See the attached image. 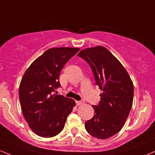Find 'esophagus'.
Instances as JSON below:
<instances>
[{
	"mask_svg": "<svg viewBox=\"0 0 155 155\" xmlns=\"http://www.w3.org/2000/svg\"><path fill=\"white\" fill-rule=\"evenodd\" d=\"M84 103L83 101H81V100H80V101H76V105H82Z\"/></svg>",
	"mask_w": 155,
	"mask_h": 155,
	"instance_id": "34e87169",
	"label": "esophagus"
}]
</instances>
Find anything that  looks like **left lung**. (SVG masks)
Returning <instances> with one entry per match:
<instances>
[{
    "label": "left lung",
    "instance_id": "8db88e82",
    "mask_svg": "<svg viewBox=\"0 0 155 155\" xmlns=\"http://www.w3.org/2000/svg\"><path fill=\"white\" fill-rule=\"evenodd\" d=\"M78 56L89 65L96 84L102 90L99 104L92 106L94 116L86 121L85 128L92 137L107 139L120 131L129 115L133 82L118 60L102 46L81 50Z\"/></svg>",
    "mask_w": 155,
    "mask_h": 155
}]
</instances>
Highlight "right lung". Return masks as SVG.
<instances>
[{"mask_svg": "<svg viewBox=\"0 0 155 155\" xmlns=\"http://www.w3.org/2000/svg\"><path fill=\"white\" fill-rule=\"evenodd\" d=\"M79 48H50L24 73L19 86L22 113L32 131L41 137H53L63 129L75 102L55 94L61 87V70Z\"/></svg>", "mask_w": 155, "mask_h": 155, "instance_id": "right-lung-1", "label": "right lung"}]
</instances>
